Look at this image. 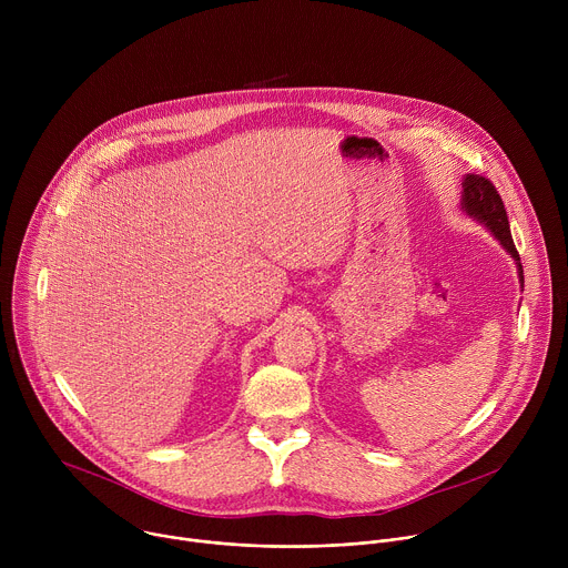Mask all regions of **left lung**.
Here are the masks:
<instances>
[{"mask_svg":"<svg viewBox=\"0 0 568 568\" xmlns=\"http://www.w3.org/2000/svg\"><path fill=\"white\" fill-rule=\"evenodd\" d=\"M460 206L463 211L474 217L476 222L485 224L493 235L501 242L504 250L515 258L517 263V274L524 287V270H521V261L519 254L515 250V242L510 235V224H508V213L504 206V200L499 195V191L495 189V184L490 180H485L480 175H465L463 178V197H460Z\"/></svg>","mask_w":568,"mask_h":568,"instance_id":"8db88e82","label":"left lung"}]
</instances>
